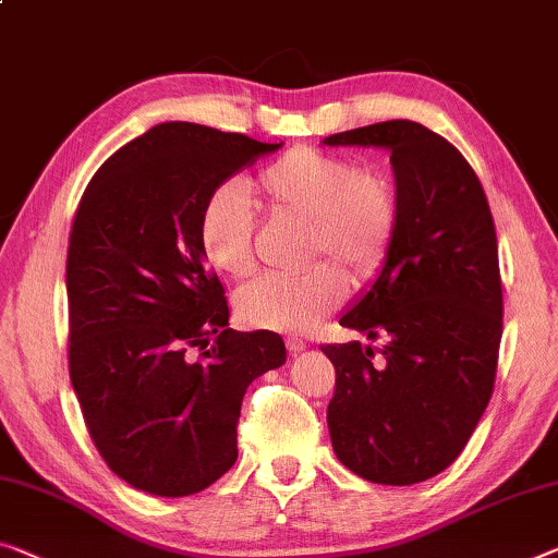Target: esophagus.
<instances>
[{
  "mask_svg": "<svg viewBox=\"0 0 558 558\" xmlns=\"http://www.w3.org/2000/svg\"><path fill=\"white\" fill-rule=\"evenodd\" d=\"M287 351L289 354H299V351H304L306 349V341L304 339H299V337H287Z\"/></svg>",
  "mask_w": 558,
  "mask_h": 558,
  "instance_id": "esophagus-1",
  "label": "esophagus"
}]
</instances>
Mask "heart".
<instances>
[{
  "label": "heart",
  "instance_id": "obj_1",
  "mask_svg": "<svg viewBox=\"0 0 558 558\" xmlns=\"http://www.w3.org/2000/svg\"><path fill=\"white\" fill-rule=\"evenodd\" d=\"M256 194L274 219L306 227L296 277L262 274L236 291L234 306L252 329L306 331L344 302L349 284H366L387 262L399 229V196L379 171L312 147H294L256 177ZM254 209L234 184L217 186L196 221L199 250L214 269L242 279L252 274Z\"/></svg>",
  "mask_w": 558,
  "mask_h": 558
}]
</instances>
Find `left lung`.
Returning a JSON list of instances; mask_svg holds the SVG:
<instances>
[{
  "instance_id": "left-lung-1",
  "label": "left lung",
  "mask_w": 558,
  "mask_h": 558,
  "mask_svg": "<svg viewBox=\"0 0 558 558\" xmlns=\"http://www.w3.org/2000/svg\"><path fill=\"white\" fill-rule=\"evenodd\" d=\"M387 147L399 229L372 289L341 316L384 339L324 344L337 372L327 409L341 464L374 484L411 486L457 461L494 393L504 329L499 244L484 186L451 142L391 119L324 140Z\"/></svg>"
}]
</instances>
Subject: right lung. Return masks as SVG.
Returning <instances> with one entry per match:
<instances>
[{
    "label": "right lung",
    "mask_w": 558,
    "mask_h": 558,
    "mask_svg": "<svg viewBox=\"0 0 558 558\" xmlns=\"http://www.w3.org/2000/svg\"><path fill=\"white\" fill-rule=\"evenodd\" d=\"M246 134L167 122L99 167L66 252L70 376L99 457L154 496H190L236 461L246 387L284 364L274 331L229 329L196 239L207 196L262 154Z\"/></svg>",
    "instance_id": "obj_1"
}]
</instances>
